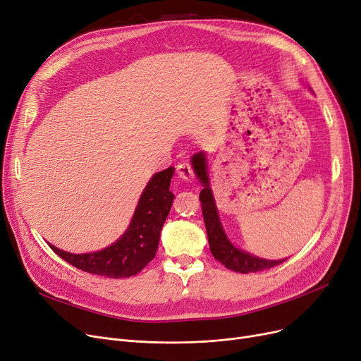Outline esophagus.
I'll return each mask as SVG.
<instances>
[{
    "label": "esophagus",
    "instance_id": "esophagus-1",
    "mask_svg": "<svg viewBox=\"0 0 361 361\" xmlns=\"http://www.w3.org/2000/svg\"><path fill=\"white\" fill-rule=\"evenodd\" d=\"M177 172H178L180 178H183V180H190L195 174L192 164H189V162H180L177 165Z\"/></svg>",
    "mask_w": 361,
    "mask_h": 361
}]
</instances>
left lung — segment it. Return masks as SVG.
Returning <instances> with one entry per match:
<instances>
[{
	"instance_id": "1",
	"label": "left lung",
	"mask_w": 361,
	"mask_h": 361,
	"mask_svg": "<svg viewBox=\"0 0 361 361\" xmlns=\"http://www.w3.org/2000/svg\"><path fill=\"white\" fill-rule=\"evenodd\" d=\"M193 168L196 171L197 177L200 178L203 189L199 195V199L202 202V214H203V221H205L207 233H208V242L211 252L216 261L221 262L226 269L231 271H238V273H257L267 270L271 267H276V265L281 264L285 259H279V261H269V259H261L257 257H252L250 254L243 252V250L234 247L221 227V223H219L216 207L214 202V196L209 189V180H208V172H207V165H205V156L203 153H196L192 158Z\"/></svg>"
}]
</instances>
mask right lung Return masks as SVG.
Here are the masks:
<instances>
[{"instance_id":"add662e5","label":"right lung","mask_w":361,"mask_h":361,"mask_svg":"<svg viewBox=\"0 0 361 361\" xmlns=\"http://www.w3.org/2000/svg\"><path fill=\"white\" fill-rule=\"evenodd\" d=\"M174 168L154 174L138 200L133 221L123 236L99 252L69 254L50 245L54 252L73 267L111 279L131 277L142 271L154 258L161 230L169 214L174 195L169 190Z\"/></svg>"}]
</instances>
